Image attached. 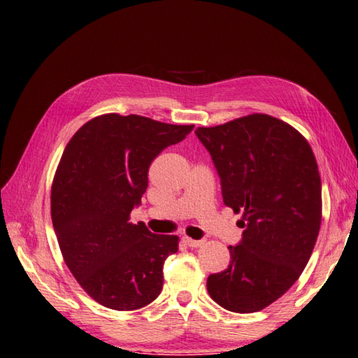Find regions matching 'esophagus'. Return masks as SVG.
I'll return each instance as SVG.
<instances>
[{"mask_svg": "<svg viewBox=\"0 0 358 358\" xmlns=\"http://www.w3.org/2000/svg\"><path fill=\"white\" fill-rule=\"evenodd\" d=\"M184 243L188 245L189 248H199V246L203 245V241H197V239H192V237H184Z\"/></svg>", "mask_w": 358, "mask_h": 358, "instance_id": "1", "label": "esophagus"}]
</instances>
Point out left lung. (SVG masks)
Masks as SVG:
<instances>
[{
  "label": "left lung",
  "mask_w": 358,
  "mask_h": 358,
  "mask_svg": "<svg viewBox=\"0 0 358 358\" xmlns=\"http://www.w3.org/2000/svg\"><path fill=\"white\" fill-rule=\"evenodd\" d=\"M220 176L224 202L242 217L229 265L206 289L228 311L257 313L282 297L303 271L322 224V180L311 145L294 127L254 113L199 127Z\"/></svg>",
  "instance_id": "left-lung-1"
}]
</instances>
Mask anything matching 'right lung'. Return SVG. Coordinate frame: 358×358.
<instances>
[{
  "mask_svg": "<svg viewBox=\"0 0 358 358\" xmlns=\"http://www.w3.org/2000/svg\"><path fill=\"white\" fill-rule=\"evenodd\" d=\"M193 129L107 113L69 141L52 184V222L70 273L102 306L133 311L161 294L164 262L178 252L179 237L131 224L130 213L155 157Z\"/></svg>",
  "mask_w": 358,
  "mask_h": 358,
  "instance_id": "obj_1",
  "label": "right lung"
}]
</instances>
